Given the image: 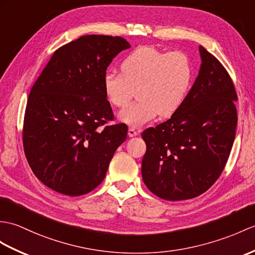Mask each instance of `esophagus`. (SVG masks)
<instances>
[{
  "mask_svg": "<svg viewBox=\"0 0 255 255\" xmlns=\"http://www.w3.org/2000/svg\"><path fill=\"white\" fill-rule=\"evenodd\" d=\"M128 135H129V137H135V135H138V131L133 128H129L128 129Z\"/></svg>",
  "mask_w": 255,
  "mask_h": 255,
  "instance_id": "1",
  "label": "esophagus"
}]
</instances>
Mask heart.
<instances>
[{
    "mask_svg": "<svg viewBox=\"0 0 255 255\" xmlns=\"http://www.w3.org/2000/svg\"><path fill=\"white\" fill-rule=\"evenodd\" d=\"M122 75L108 73L103 91L114 108H124L137 90L138 102L120 113V120L131 127H141L157 115L175 114L190 90L193 69L190 58L180 51L163 52L143 45L134 49L121 64Z\"/></svg>",
    "mask_w": 255,
    "mask_h": 255,
    "instance_id": "1",
    "label": "heart"
}]
</instances>
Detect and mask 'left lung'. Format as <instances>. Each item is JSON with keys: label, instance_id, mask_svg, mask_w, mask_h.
Masks as SVG:
<instances>
[{"label": "left lung", "instance_id": "left-lung-1", "mask_svg": "<svg viewBox=\"0 0 255 255\" xmlns=\"http://www.w3.org/2000/svg\"><path fill=\"white\" fill-rule=\"evenodd\" d=\"M200 54L199 76L181 108L141 134L146 144L142 179L163 200H188L209 190L223 173L234 144L238 97L233 79L202 45Z\"/></svg>", "mask_w": 255, "mask_h": 255}]
</instances>
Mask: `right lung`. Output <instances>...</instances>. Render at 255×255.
<instances>
[{
  "label": "right lung",
  "instance_id": "right-lung-1",
  "mask_svg": "<svg viewBox=\"0 0 255 255\" xmlns=\"http://www.w3.org/2000/svg\"><path fill=\"white\" fill-rule=\"evenodd\" d=\"M129 46L122 37L82 35L58 47L32 86L23 151L35 177L52 190L70 197L94 190L126 140V124H109L115 117L103 78Z\"/></svg>",
  "mask_w": 255,
  "mask_h": 255
}]
</instances>
